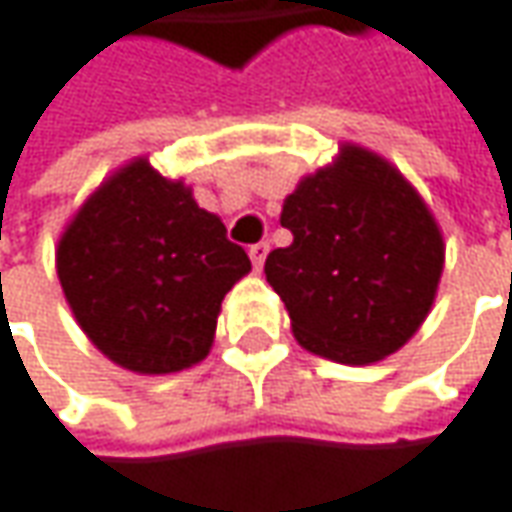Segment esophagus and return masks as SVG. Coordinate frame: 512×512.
Returning a JSON list of instances; mask_svg holds the SVG:
<instances>
[{
	"instance_id": "1",
	"label": "esophagus",
	"mask_w": 512,
	"mask_h": 512,
	"mask_svg": "<svg viewBox=\"0 0 512 512\" xmlns=\"http://www.w3.org/2000/svg\"><path fill=\"white\" fill-rule=\"evenodd\" d=\"M266 255H269V243H266V240H260V243H255V246L249 249V257H252L255 269H260V266H263Z\"/></svg>"
}]
</instances>
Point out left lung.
I'll list each match as a JSON object with an SVG mask.
<instances>
[{
  "label": "left lung",
  "instance_id": "obj_1",
  "mask_svg": "<svg viewBox=\"0 0 512 512\" xmlns=\"http://www.w3.org/2000/svg\"><path fill=\"white\" fill-rule=\"evenodd\" d=\"M286 249L266 257V280L309 352L364 367L398 352L433 309L444 240L421 194L361 145L303 177L283 200Z\"/></svg>",
  "mask_w": 512,
  "mask_h": 512
}]
</instances>
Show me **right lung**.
<instances>
[{"instance_id": "add662e5", "label": "right lung", "mask_w": 512, "mask_h": 512, "mask_svg": "<svg viewBox=\"0 0 512 512\" xmlns=\"http://www.w3.org/2000/svg\"><path fill=\"white\" fill-rule=\"evenodd\" d=\"M249 269L220 217L145 157L114 171L56 246V275L82 332L140 375L200 364L220 303Z\"/></svg>"}]
</instances>
